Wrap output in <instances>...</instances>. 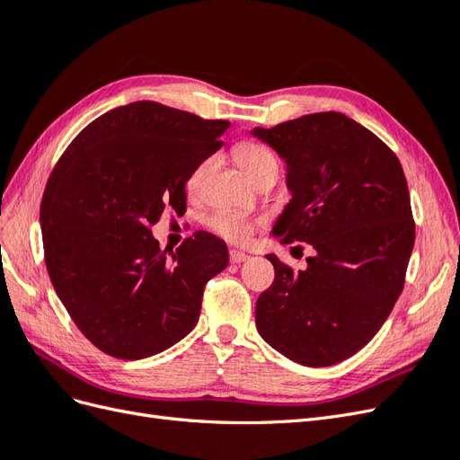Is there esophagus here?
Masks as SVG:
<instances>
[{
	"instance_id": "obj_1",
	"label": "esophagus",
	"mask_w": 460,
	"mask_h": 460,
	"mask_svg": "<svg viewBox=\"0 0 460 460\" xmlns=\"http://www.w3.org/2000/svg\"><path fill=\"white\" fill-rule=\"evenodd\" d=\"M247 259H249V255H245L243 252H238V249H232V252H230V262H234V264H240Z\"/></svg>"
}]
</instances>
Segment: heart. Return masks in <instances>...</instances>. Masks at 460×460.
<instances>
[{"mask_svg":"<svg viewBox=\"0 0 460 460\" xmlns=\"http://www.w3.org/2000/svg\"><path fill=\"white\" fill-rule=\"evenodd\" d=\"M234 153H235V159H238V163L242 164V169L249 178L253 180V182H259V180L264 176H278V172H280V161H278V157L274 155V151L259 142H252V140L242 142L238 144ZM213 166H215V157H205L201 163L193 166V171L186 180L188 190L198 191L203 186L208 172L213 171ZM207 225L225 240L242 243L255 230L257 220L249 218L242 213L217 211L207 218Z\"/></svg>","mask_w":460,"mask_h":460,"instance_id":"1","label":"heart"}]
</instances>
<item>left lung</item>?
Segmentation results:
<instances>
[{
    "label": "left lung",
    "instance_id": "8db88e82",
    "mask_svg": "<svg viewBox=\"0 0 460 460\" xmlns=\"http://www.w3.org/2000/svg\"><path fill=\"white\" fill-rule=\"evenodd\" d=\"M253 136L286 159L294 193L274 234L316 252L305 270L267 255L274 282L257 299V330L303 367L341 363L376 336L405 286L414 245L405 172L378 136L333 111Z\"/></svg>",
    "mask_w": 460,
    "mask_h": 460
}]
</instances>
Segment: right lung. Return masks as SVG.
Masks as SVG:
<instances>
[{
  "label": "right lung",
  "instance_id": "obj_1",
  "mask_svg": "<svg viewBox=\"0 0 460 460\" xmlns=\"http://www.w3.org/2000/svg\"><path fill=\"white\" fill-rule=\"evenodd\" d=\"M228 127L136 102L92 120L55 164L40 207L46 267L103 353L146 358L198 324L205 284L228 267L226 243L199 230L169 257L151 226L186 211V180Z\"/></svg>",
  "mask_w": 460,
  "mask_h": 460
}]
</instances>
